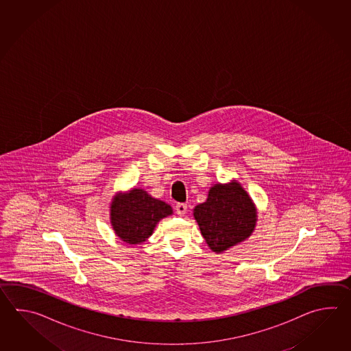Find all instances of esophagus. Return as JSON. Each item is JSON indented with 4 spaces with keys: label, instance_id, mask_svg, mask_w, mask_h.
<instances>
[{
    "label": "esophagus",
    "instance_id": "1",
    "mask_svg": "<svg viewBox=\"0 0 351 351\" xmlns=\"http://www.w3.org/2000/svg\"><path fill=\"white\" fill-rule=\"evenodd\" d=\"M186 209H188V207H186V203H178L176 206V210H177L179 216H184L186 213Z\"/></svg>",
    "mask_w": 351,
    "mask_h": 351
}]
</instances>
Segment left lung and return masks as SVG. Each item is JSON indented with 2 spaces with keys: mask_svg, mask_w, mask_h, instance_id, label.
Wrapping results in <instances>:
<instances>
[{
  "mask_svg": "<svg viewBox=\"0 0 351 351\" xmlns=\"http://www.w3.org/2000/svg\"><path fill=\"white\" fill-rule=\"evenodd\" d=\"M193 216L209 248L221 254L248 239L257 221L254 202L239 182L215 184Z\"/></svg>",
  "mask_w": 351,
  "mask_h": 351,
  "instance_id": "obj_1",
  "label": "left lung"
}]
</instances>
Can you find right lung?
Segmentation results:
<instances>
[{"mask_svg": "<svg viewBox=\"0 0 351 351\" xmlns=\"http://www.w3.org/2000/svg\"><path fill=\"white\" fill-rule=\"evenodd\" d=\"M172 213L169 204L153 198L141 188L117 194L110 204L112 230L129 245H139L147 241L158 222Z\"/></svg>", "mask_w": 351, "mask_h": 351, "instance_id": "add662e5", "label": "right lung"}]
</instances>
